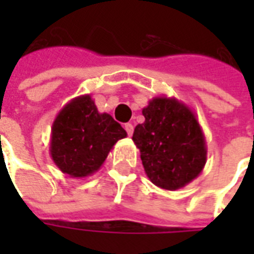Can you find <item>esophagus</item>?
<instances>
[{"label": "esophagus", "mask_w": 254, "mask_h": 254, "mask_svg": "<svg viewBox=\"0 0 254 254\" xmlns=\"http://www.w3.org/2000/svg\"><path fill=\"white\" fill-rule=\"evenodd\" d=\"M125 130H127L129 136H132V134H133V125H132V124H129V122H127V124H125Z\"/></svg>", "instance_id": "esophagus-1"}]
</instances>
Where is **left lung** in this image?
I'll return each mask as SVG.
<instances>
[{"mask_svg": "<svg viewBox=\"0 0 254 254\" xmlns=\"http://www.w3.org/2000/svg\"><path fill=\"white\" fill-rule=\"evenodd\" d=\"M145 121L133 132L149 181L177 190L194 178L207 162L205 137L194 113L176 98L156 96L143 109Z\"/></svg>", "mask_w": 254, "mask_h": 254, "instance_id": "left-lung-1", "label": "left lung"}]
</instances>
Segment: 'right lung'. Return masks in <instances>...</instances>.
<instances>
[{"label": "right lung", "instance_id": "1", "mask_svg": "<svg viewBox=\"0 0 254 254\" xmlns=\"http://www.w3.org/2000/svg\"><path fill=\"white\" fill-rule=\"evenodd\" d=\"M125 129L107 113H99L91 95H81L64 106L52 127L50 156L72 178L92 176L121 138Z\"/></svg>", "mask_w": 254, "mask_h": 254}]
</instances>
